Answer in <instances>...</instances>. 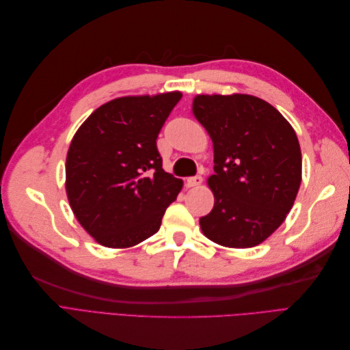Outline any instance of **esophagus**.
Listing matches in <instances>:
<instances>
[{
    "label": "esophagus",
    "mask_w": 350,
    "mask_h": 350,
    "mask_svg": "<svg viewBox=\"0 0 350 350\" xmlns=\"http://www.w3.org/2000/svg\"><path fill=\"white\" fill-rule=\"evenodd\" d=\"M201 183H203V176L196 175V176H191V178L187 179V187H189V188L198 187Z\"/></svg>",
    "instance_id": "obj_1"
}]
</instances>
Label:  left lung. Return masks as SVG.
<instances>
[{
  "label": "left lung",
  "mask_w": 350,
  "mask_h": 350,
  "mask_svg": "<svg viewBox=\"0 0 350 350\" xmlns=\"http://www.w3.org/2000/svg\"><path fill=\"white\" fill-rule=\"evenodd\" d=\"M193 113L213 142L215 206L203 234L228 248L266 241L289 213L302 178L298 137L284 116L251 94H198Z\"/></svg>",
  "instance_id": "left-lung-1"
}]
</instances>
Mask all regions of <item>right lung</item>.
Here are the masks:
<instances>
[{
	"label": "right lung",
	"mask_w": 350,
	"mask_h": 350,
	"mask_svg": "<svg viewBox=\"0 0 350 350\" xmlns=\"http://www.w3.org/2000/svg\"><path fill=\"white\" fill-rule=\"evenodd\" d=\"M181 92L124 96L92 112L74 134L66 189L79 224L108 248H130L161 228L183 181L163 171L156 139Z\"/></svg>",
	"instance_id": "add662e5"
}]
</instances>
